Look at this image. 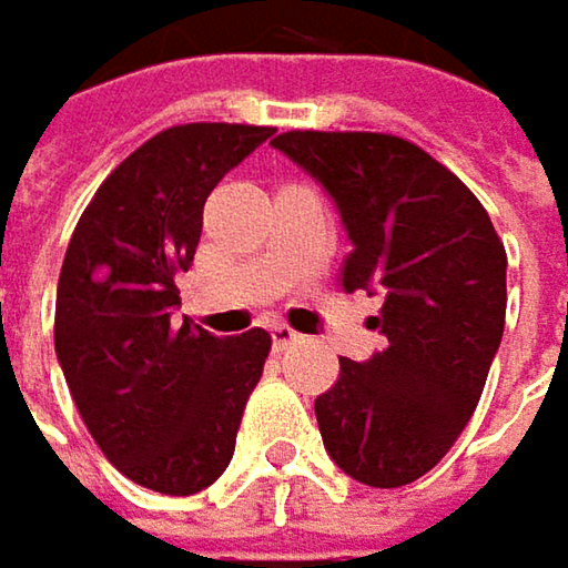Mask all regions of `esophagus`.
I'll list each match as a JSON object with an SVG mask.
<instances>
[{
    "instance_id": "1",
    "label": "esophagus",
    "mask_w": 568,
    "mask_h": 568,
    "mask_svg": "<svg viewBox=\"0 0 568 568\" xmlns=\"http://www.w3.org/2000/svg\"><path fill=\"white\" fill-rule=\"evenodd\" d=\"M270 335H273V347H276V351H285V347H292V344H302V335L292 332L288 325H273Z\"/></svg>"
}]
</instances>
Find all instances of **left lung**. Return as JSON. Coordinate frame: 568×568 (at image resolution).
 Returning <instances> with one entry per match:
<instances>
[{"mask_svg": "<svg viewBox=\"0 0 568 568\" xmlns=\"http://www.w3.org/2000/svg\"><path fill=\"white\" fill-rule=\"evenodd\" d=\"M335 201L344 292L384 295L387 347L315 399L322 442L361 485L403 488L468 426L504 335L507 253L481 201L419 145L384 132H283L270 142Z\"/></svg>", "mask_w": 568, "mask_h": 568, "instance_id": "8db88e82", "label": "left lung"}]
</instances>
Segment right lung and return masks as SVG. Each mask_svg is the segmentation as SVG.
I'll return each instance as SVG.
<instances>
[{"label": "right lung", "mask_w": 568, "mask_h": 568, "mask_svg": "<svg viewBox=\"0 0 568 568\" xmlns=\"http://www.w3.org/2000/svg\"><path fill=\"white\" fill-rule=\"evenodd\" d=\"M270 135L236 123L152 135L100 184L68 243L58 364L93 442L142 488L187 497L214 485L263 377L270 335L175 325V276L194 263L207 194Z\"/></svg>", "instance_id": "obj_1"}]
</instances>
